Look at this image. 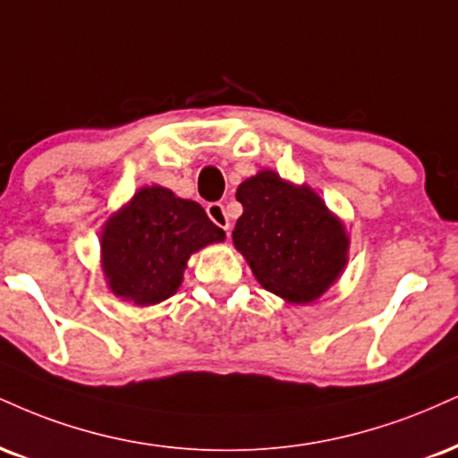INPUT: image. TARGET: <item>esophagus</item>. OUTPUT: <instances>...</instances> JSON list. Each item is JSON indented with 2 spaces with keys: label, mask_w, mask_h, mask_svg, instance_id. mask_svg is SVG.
<instances>
[{
  "label": "esophagus",
  "mask_w": 458,
  "mask_h": 458,
  "mask_svg": "<svg viewBox=\"0 0 458 458\" xmlns=\"http://www.w3.org/2000/svg\"><path fill=\"white\" fill-rule=\"evenodd\" d=\"M207 215L215 225H219L225 234H230L233 224H230V217H228V213H225V207L222 205V202H211V205L207 207Z\"/></svg>",
  "instance_id": "esophagus-1"
}]
</instances>
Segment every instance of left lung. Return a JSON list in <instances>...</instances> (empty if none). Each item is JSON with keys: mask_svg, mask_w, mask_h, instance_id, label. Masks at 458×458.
<instances>
[{"mask_svg": "<svg viewBox=\"0 0 458 458\" xmlns=\"http://www.w3.org/2000/svg\"><path fill=\"white\" fill-rule=\"evenodd\" d=\"M243 215L233 233L264 290L290 302H311L345 267L348 236L310 187L262 170L239 185Z\"/></svg>", "mask_w": 458, "mask_h": 458, "instance_id": "8db88e82", "label": "left lung"}]
</instances>
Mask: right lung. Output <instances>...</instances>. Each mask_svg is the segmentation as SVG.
I'll return each mask as SVG.
<instances>
[{"mask_svg":"<svg viewBox=\"0 0 458 458\" xmlns=\"http://www.w3.org/2000/svg\"><path fill=\"white\" fill-rule=\"evenodd\" d=\"M224 236L198 202L166 187H142L104 225V273L121 299L156 305L179 290L187 258Z\"/></svg>","mask_w":458,"mask_h":458,"instance_id":"1","label":"right lung"}]
</instances>
